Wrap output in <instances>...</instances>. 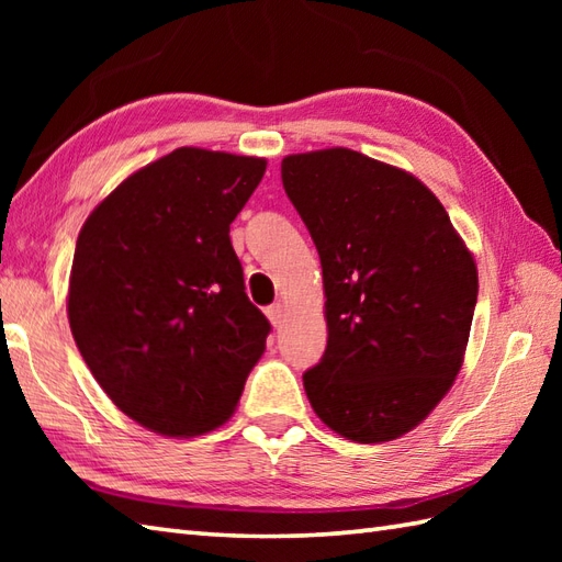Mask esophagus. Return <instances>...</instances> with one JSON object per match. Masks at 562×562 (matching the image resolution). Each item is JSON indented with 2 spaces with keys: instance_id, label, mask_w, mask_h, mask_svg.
I'll use <instances>...</instances> for the list:
<instances>
[{
  "instance_id": "obj_1",
  "label": "esophagus",
  "mask_w": 562,
  "mask_h": 562,
  "mask_svg": "<svg viewBox=\"0 0 562 562\" xmlns=\"http://www.w3.org/2000/svg\"><path fill=\"white\" fill-rule=\"evenodd\" d=\"M268 318H270V324L274 328H282V324H284V308H282V304L268 306Z\"/></svg>"
}]
</instances>
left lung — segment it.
Wrapping results in <instances>:
<instances>
[{
    "label": "left lung",
    "mask_w": 562,
    "mask_h": 562,
    "mask_svg": "<svg viewBox=\"0 0 562 562\" xmlns=\"http://www.w3.org/2000/svg\"><path fill=\"white\" fill-rule=\"evenodd\" d=\"M282 186L324 270L328 345L304 374L308 403L360 445L411 432L463 364L473 254L432 190L360 151L290 154Z\"/></svg>",
    "instance_id": "obj_1"
}]
</instances>
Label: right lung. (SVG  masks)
<instances>
[{"label": "right lung", "instance_id": "obj_1", "mask_svg": "<svg viewBox=\"0 0 562 562\" xmlns=\"http://www.w3.org/2000/svg\"><path fill=\"white\" fill-rule=\"evenodd\" d=\"M266 159L173 149L127 176L83 222L67 316L83 362L127 417L195 437L232 417L266 352L229 224Z\"/></svg>", "mask_w": 562, "mask_h": 562}]
</instances>
